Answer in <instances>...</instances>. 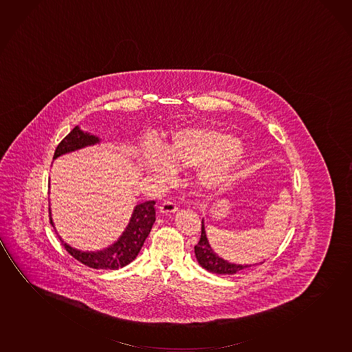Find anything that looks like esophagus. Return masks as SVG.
<instances>
[{"instance_id": "34e87169", "label": "esophagus", "mask_w": 352, "mask_h": 352, "mask_svg": "<svg viewBox=\"0 0 352 352\" xmlns=\"http://www.w3.org/2000/svg\"><path fill=\"white\" fill-rule=\"evenodd\" d=\"M158 210L162 214H170V213L178 211V207L172 201H166V202L161 204Z\"/></svg>"}]
</instances>
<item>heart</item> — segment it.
Segmentation results:
<instances>
[{
	"mask_svg": "<svg viewBox=\"0 0 352 352\" xmlns=\"http://www.w3.org/2000/svg\"><path fill=\"white\" fill-rule=\"evenodd\" d=\"M243 144L238 138L205 126L174 131L164 150L155 145L141 152V166L150 175L168 177L175 170H196V184L211 191L227 183L238 169Z\"/></svg>",
	"mask_w": 352,
	"mask_h": 352,
	"instance_id": "b5f03b06",
	"label": "heart"
}]
</instances>
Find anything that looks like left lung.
<instances>
[{
    "instance_id": "left-lung-1",
    "label": "left lung",
    "mask_w": 352,
    "mask_h": 352,
    "mask_svg": "<svg viewBox=\"0 0 352 352\" xmlns=\"http://www.w3.org/2000/svg\"><path fill=\"white\" fill-rule=\"evenodd\" d=\"M195 256L196 260L202 268H205L206 271L216 273V274H236L239 272L245 271L254 265H262L265 262L263 261V262L254 263V265H236V263H232V262L219 257L208 243L204 219H202V227H201L200 241L195 246Z\"/></svg>"
}]
</instances>
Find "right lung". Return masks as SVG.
Segmentation results:
<instances>
[{"label": "right lung", "mask_w": 352, "mask_h": 352, "mask_svg": "<svg viewBox=\"0 0 352 352\" xmlns=\"http://www.w3.org/2000/svg\"><path fill=\"white\" fill-rule=\"evenodd\" d=\"M98 144H101V139L98 135L84 131L79 125H76L74 129L58 144L54 151V160L67 153H72L85 147L95 146ZM49 211L50 222L54 228V221L51 217V208H49ZM155 221V201H146L134 207L124 232L112 245L104 249L98 251H81L72 248L71 245L62 240L60 235L58 236L65 245V249L82 265L94 270H118L135 260L136 256L140 252L142 245L151 232Z\"/></svg>", "instance_id": "right-lung-1"}]
</instances>
